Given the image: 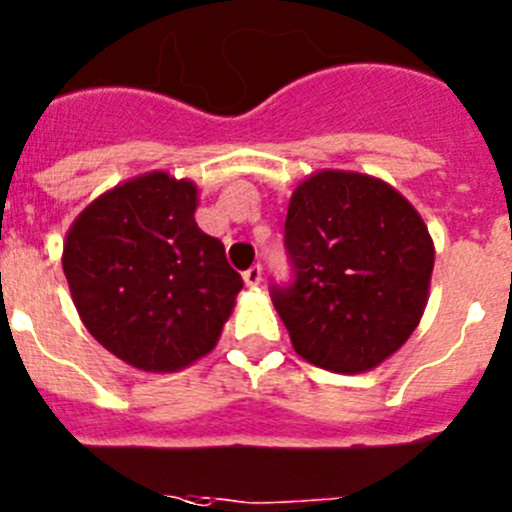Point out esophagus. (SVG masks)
<instances>
[{"mask_svg":"<svg viewBox=\"0 0 512 512\" xmlns=\"http://www.w3.org/2000/svg\"><path fill=\"white\" fill-rule=\"evenodd\" d=\"M262 281V265H252V268L244 270V283L247 286H260Z\"/></svg>","mask_w":512,"mask_h":512,"instance_id":"34e87169","label":"esophagus"}]
</instances>
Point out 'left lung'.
I'll return each instance as SVG.
<instances>
[{
	"mask_svg": "<svg viewBox=\"0 0 512 512\" xmlns=\"http://www.w3.org/2000/svg\"><path fill=\"white\" fill-rule=\"evenodd\" d=\"M291 278L270 299L304 361L335 373L379 366L415 332L428 301L433 242L386 182L319 172L288 203Z\"/></svg>",
	"mask_w": 512,
	"mask_h": 512,
	"instance_id": "8db88e82",
	"label": "left lung"
}]
</instances>
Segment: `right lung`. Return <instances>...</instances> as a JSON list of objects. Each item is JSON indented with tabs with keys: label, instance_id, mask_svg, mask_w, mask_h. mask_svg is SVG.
Returning <instances> with one entry per match:
<instances>
[{
	"label": "right lung",
	"instance_id": "obj_1",
	"mask_svg": "<svg viewBox=\"0 0 512 512\" xmlns=\"http://www.w3.org/2000/svg\"><path fill=\"white\" fill-rule=\"evenodd\" d=\"M195 185L164 172L82 211L64 244L71 299L102 348L141 371H177L216 345L242 275L195 224Z\"/></svg>",
	"mask_w": 512,
	"mask_h": 512
}]
</instances>
